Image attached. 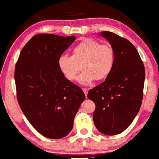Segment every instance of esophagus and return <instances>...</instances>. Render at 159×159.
I'll list each match as a JSON object with an SVG mask.
<instances>
[{"instance_id": "1", "label": "esophagus", "mask_w": 159, "mask_h": 159, "mask_svg": "<svg viewBox=\"0 0 159 159\" xmlns=\"http://www.w3.org/2000/svg\"><path fill=\"white\" fill-rule=\"evenodd\" d=\"M83 92H84V93L85 94V96L87 97V93H88V89H87V88H83L82 89Z\"/></svg>"}]
</instances>
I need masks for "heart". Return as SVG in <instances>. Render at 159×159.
<instances>
[{
    "label": "heart",
    "mask_w": 159,
    "mask_h": 159,
    "mask_svg": "<svg viewBox=\"0 0 159 159\" xmlns=\"http://www.w3.org/2000/svg\"><path fill=\"white\" fill-rule=\"evenodd\" d=\"M115 52L110 44H101L93 39L86 38L78 43L72 51V55H62L58 59V67L63 75L70 81L79 77L82 84H89L95 80H103L113 70Z\"/></svg>",
    "instance_id": "1"
}]
</instances>
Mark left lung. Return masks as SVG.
Instances as JSON below:
<instances>
[{"label": "left lung", "instance_id": "8db88e82", "mask_svg": "<svg viewBox=\"0 0 159 159\" xmlns=\"http://www.w3.org/2000/svg\"><path fill=\"white\" fill-rule=\"evenodd\" d=\"M115 52L111 72L87 97L95 104L94 125L106 135H116L131 124L143 99L145 68L136 48L127 39L109 31L102 33Z\"/></svg>", "mask_w": 159, "mask_h": 159}]
</instances>
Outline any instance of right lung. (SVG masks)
<instances>
[{
  "mask_svg": "<svg viewBox=\"0 0 159 159\" xmlns=\"http://www.w3.org/2000/svg\"><path fill=\"white\" fill-rule=\"evenodd\" d=\"M49 33L34 35L25 44L15 68L18 104L31 125L45 137L58 139L72 130L85 99L82 89L66 79L58 59L75 40Z\"/></svg>",
  "mask_w": 159,
  "mask_h": 159,
  "instance_id": "obj_1",
  "label": "right lung"
}]
</instances>
